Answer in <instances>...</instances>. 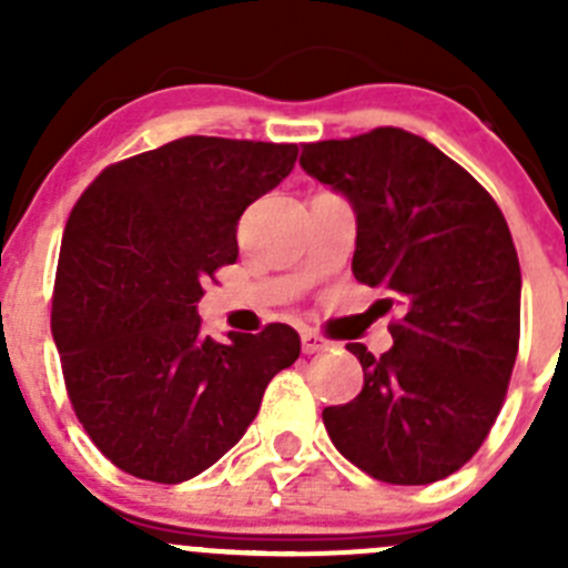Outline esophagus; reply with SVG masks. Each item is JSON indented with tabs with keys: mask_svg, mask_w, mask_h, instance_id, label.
<instances>
[{
	"mask_svg": "<svg viewBox=\"0 0 568 568\" xmlns=\"http://www.w3.org/2000/svg\"><path fill=\"white\" fill-rule=\"evenodd\" d=\"M301 346H304V353L313 355V353H324V349L329 346V341L321 338V335L313 333V329H304V333H301Z\"/></svg>",
	"mask_w": 568,
	"mask_h": 568,
	"instance_id": "1",
	"label": "esophagus"
}]
</instances>
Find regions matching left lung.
Segmentation results:
<instances>
[{
	"mask_svg": "<svg viewBox=\"0 0 568 568\" xmlns=\"http://www.w3.org/2000/svg\"><path fill=\"white\" fill-rule=\"evenodd\" d=\"M304 173L349 202L353 273L400 307L393 349L364 389L324 409L335 449L375 480L424 486L458 471L489 435L520 338V264L500 207L460 164L400 128L301 148Z\"/></svg>",
	"mask_w": 568,
	"mask_h": 568,
	"instance_id": "1",
	"label": "left lung"
}]
</instances>
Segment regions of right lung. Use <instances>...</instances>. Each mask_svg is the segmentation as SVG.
Returning <instances> with one entry per match:
<instances>
[{
  "mask_svg": "<svg viewBox=\"0 0 568 568\" xmlns=\"http://www.w3.org/2000/svg\"><path fill=\"white\" fill-rule=\"evenodd\" d=\"M295 155L184 135L110 164L70 213L50 327L84 433L133 478L182 484L210 469L298 358L287 324L213 341L199 318L202 284L239 258L241 213Z\"/></svg>",
  "mask_w": 568,
  "mask_h": 568,
  "instance_id": "add662e5",
  "label": "right lung"
}]
</instances>
